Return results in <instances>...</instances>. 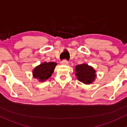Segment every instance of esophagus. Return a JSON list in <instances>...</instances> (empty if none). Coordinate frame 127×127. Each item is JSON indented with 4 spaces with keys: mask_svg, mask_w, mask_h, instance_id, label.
I'll list each match as a JSON object with an SVG mask.
<instances>
[{
    "mask_svg": "<svg viewBox=\"0 0 127 127\" xmlns=\"http://www.w3.org/2000/svg\"><path fill=\"white\" fill-rule=\"evenodd\" d=\"M61 64L63 65H68V62L66 60H64V61L61 62Z\"/></svg>",
    "mask_w": 127,
    "mask_h": 127,
    "instance_id": "esophagus-1",
    "label": "esophagus"
}]
</instances>
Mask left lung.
I'll list each match as a JSON object with an SVG mask.
<instances>
[{
	"instance_id": "8db88e82",
	"label": "left lung",
	"mask_w": 127,
	"mask_h": 127,
	"mask_svg": "<svg viewBox=\"0 0 127 127\" xmlns=\"http://www.w3.org/2000/svg\"><path fill=\"white\" fill-rule=\"evenodd\" d=\"M96 71L92 66L87 64L78 65L75 66V75L78 81L85 84H90L96 77Z\"/></svg>"
}]
</instances>
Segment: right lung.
<instances>
[{
  "label": "right lung",
  "mask_w": 127,
  "mask_h": 127,
  "mask_svg": "<svg viewBox=\"0 0 127 127\" xmlns=\"http://www.w3.org/2000/svg\"><path fill=\"white\" fill-rule=\"evenodd\" d=\"M57 64L56 62H44L36 66L32 71V74L34 78H36L39 82L46 81L51 76L54 72Z\"/></svg>",
  "instance_id": "obj_1"
}]
</instances>
